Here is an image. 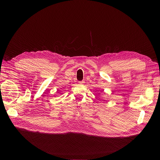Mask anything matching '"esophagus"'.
<instances>
[{"label": "esophagus", "mask_w": 160, "mask_h": 160, "mask_svg": "<svg viewBox=\"0 0 160 160\" xmlns=\"http://www.w3.org/2000/svg\"><path fill=\"white\" fill-rule=\"evenodd\" d=\"M83 83H84V81H80V82H79V84L80 85H82Z\"/></svg>", "instance_id": "obj_1"}]
</instances>
